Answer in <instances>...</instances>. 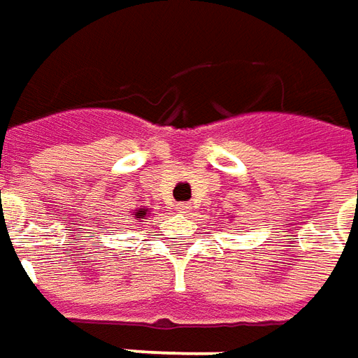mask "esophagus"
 I'll list each match as a JSON object with an SVG mask.
<instances>
[{"mask_svg":"<svg viewBox=\"0 0 358 358\" xmlns=\"http://www.w3.org/2000/svg\"><path fill=\"white\" fill-rule=\"evenodd\" d=\"M189 210H192V208H189L188 203H180V206H178V211H180V213H186V215H188Z\"/></svg>","mask_w":358,"mask_h":358,"instance_id":"34e87169","label":"esophagus"}]
</instances>
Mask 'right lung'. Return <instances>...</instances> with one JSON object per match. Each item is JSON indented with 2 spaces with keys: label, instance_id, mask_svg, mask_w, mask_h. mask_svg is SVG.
I'll return each instance as SVG.
<instances>
[{
  "label": "right lung",
  "instance_id": "obj_1",
  "mask_svg": "<svg viewBox=\"0 0 358 358\" xmlns=\"http://www.w3.org/2000/svg\"><path fill=\"white\" fill-rule=\"evenodd\" d=\"M133 215H135L137 220H145V217H147V210H145V208H141V210H135V211H133Z\"/></svg>",
  "mask_w": 358,
  "mask_h": 358
}]
</instances>
